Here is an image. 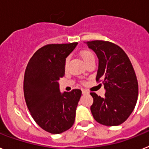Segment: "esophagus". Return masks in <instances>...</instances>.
<instances>
[{"mask_svg":"<svg viewBox=\"0 0 149 149\" xmlns=\"http://www.w3.org/2000/svg\"><path fill=\"white\" fill-rule=\"evenodd\" d=\"M82 94H83V95H88V92L86 89H82Z\"/></svg>","mask_w":149,"mask_h":149,"instance_id":"34e87169","label":"esophagus"}]
</instances>
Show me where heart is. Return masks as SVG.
Instances as JSON below:
<instances>
[{
	"mask_svg": "<svg viewBox=\"0 0 149 149\" xmlns=\"http://www.w3.org/2000/svg\"><path fill=\"white\" fill-rule=\"evenodd\" d=\"M80 57H81V58L82 59V61H84V63H86V61H88V60H90L91 58H93L94 55H93V54H92L91 51H86V50H85V51H82L80 52ZM67 61H68V59H67V61H66L65 66H67Z\"/></svg>",
	"mask_w": 149,
	"mask_h": 149,
	"instance_id": "1",
	"label": "heart"
}]
</instances>
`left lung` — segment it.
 <instances>
[{
    "instance_id": "1",
    "label": "left lung",
    "mask_w": 149,
    "mask_h": 149,
    "mask_svg": "<svg viewBox=\"0 0 149 149\" xmlns=\"http://www.w3.org/2000/svg\"><path fill=\"white\" fill-rule=\"evenodd\" d=\"M98 58L96 81H102L106 92L102 98L91 92L94 119L104 126H118L132 113L138 98V81L128 56L121 47L110 42H86Z\"/></svg>"
}]
</instances>
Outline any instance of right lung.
<instances>
[{"label":"right lung","mask_w":149,"mask_h":149,"mask_svg":"<svg viewBox=\"0 0 149 149\" xmlns=\"http://www.w3.org/2000/svg\"><path fill=\"white\" fill-rule=\"evenodd\" d=\"M77 44H51L41 47L31 57L25 71L26 105L36 123L52 134L65 132L74 123L82 91L61 93L58 80L64 76L66 58Z\"/></svg>","instance_id":"1"}]
</instances>
